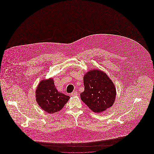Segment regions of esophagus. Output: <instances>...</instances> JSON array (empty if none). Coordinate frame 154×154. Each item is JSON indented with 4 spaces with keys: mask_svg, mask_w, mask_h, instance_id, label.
<instances>
[{
    "mask_svg": "<svg viewBox=\"0 0 154 154\" xmlns=\"http://www.w3.org/2000/svg\"><path fill=\"white\" fill-rule=\"evenodd\" d=\"M71 95L72 96H75L77 95V92L74 91L71 94Z\"/></svg>",
    "mask_w": 154,
    "mask_h": 154,
    "instance_id": "obj_1",
    "label": "esophagus"
}]
</instances>
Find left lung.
<instances>
[{
  "label": "left lung",
  "instance_id": "1",
  "mask_svg": "<svg viewBox=\"0 0 154 154\" xmlns=\"http://www.w3.org/2000/svg\"><path fill=\"white\" fill-rule=\"evenodd\" d=\"M84 91L81 99L92 111L102 112L116 100V88L110 77L99 69H91L84 75Z\"/></svg>",
  "mask_w": 154,
  "mask_h": 154
}]
</instances>
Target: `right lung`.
I'll return each mask as SVG.
<instances>
[{"label": "right lung", "instance_id": "1", "mask_svg": "<svg viewBox=\"0 0 154 154\" xmlns=\"http://www.w3.org/2000/svg\"><path fill=\"white\" fill-rule=\"evenodd\" d=\"M36 100L46 112L53 114L62 109L70 99L69 96L58 92L52 78L40 81L36 89Z\"/></svg>", "mask_w": 154, "mask_h": 154}]
</instances>
